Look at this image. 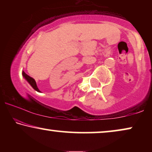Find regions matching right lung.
Segmentation results:
<instances>
[{
  "label": "right lung",
  "instance_id": "right-lung-1",
  "mask_svg": "<svg viewBox=\"0 0 152 152\" xmlns=\"http://www.w3.org/2000/svg\"><path fill=\"white\" fill-rule=\"evenodd\" d=\"M22 75H23V77L26 79V80L29 83V84H30V86H32L35 91H38V92H39V93L41 92V91H39V89L38 88V87H37V83H36V82H35V80H34V79H33L32 77H31L30 76L28 75H27L24 71H23Z\"/></svg>",
  "mask_w": 152,
  "mask_h": 152
}]
</instances>
